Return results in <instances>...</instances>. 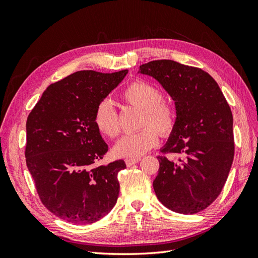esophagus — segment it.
Wrapping results in <instances>:
<instances>
[{"label":"esophagus","instance_id":"esophagus-1","mask_svg":"<svg viewBox=\"0 0 258 258\" xmlns=\"http://www.w3.org/2000/svg\"><path fill=\"white\" fill-rule=\"evenodd\" d=\"M141 161V157H134V158H126L125 160V163H126V165L127 166H132V165H134V164H136V163H139Z\"/></svg>","mask_w":258,"mask_h":258}]
</instances>
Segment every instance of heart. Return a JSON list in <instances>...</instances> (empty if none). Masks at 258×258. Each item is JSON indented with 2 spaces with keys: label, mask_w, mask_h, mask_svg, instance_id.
I'll return each mask as SVG.
<instances>
[{
  "label": "heart",
  "mask_w": 258,
  "mask_h": 258,
  "mask_svg": "<svg viewBox=\"0 0 258 258\" xmlns=\"http://www.w3.org/2000/svg\"><path fill=\"white\" fill-rule=\"evenodd\" d=\"M124 100L133 106L141 108V126H145L134 133L124 134L116 143L113 151L123 157H139L149 152L158 143V133L167 135L172 132L175 124L174 108L168 103L163 102L160 90L146 82H134L126 87L123 93ZM94 123L97 130L108 138L118 134L116 113L108 101L98 104L94 113Z\"/></svg>",
  "instance_id": "obj_1"
}]
</instances>
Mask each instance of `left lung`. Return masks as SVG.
Returning a JSON list of instances; mask_svg holds the SVG:
<instances>
[{
    "instance_id": "8db88e82",
    "label": "left lung",
    "mask_w": 258,
    "mask_h": 258,
    "mask_svg": "<svg viewBox=\"0 0 258 258\" xmlns=\"http://www.w3.org/2000/svg\"><path fill=\"white\" fill-rule=\"evenodd\" d=\"M172 97L176 109L174 127L157 156L160 169L153 182L158 201L168 210L195 214L217 199L234 158L233 114L220 86L201 69L172 59L140 67Z\"/></svg>"
}]
</instances>
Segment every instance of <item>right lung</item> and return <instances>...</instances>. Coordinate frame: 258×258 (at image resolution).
I'll return each instance as SVG.
<instances>
[{
	"label": "right lung",
	"instance_id": "add662e5",
	"mask_svg": "<svg viewBox=\"0 0 258 258\" xmlns=\"http://www.w3.org/2000/svg\"><path fill=\"white\" fill-rule=\"evenodd\" d=\"M79 71L51 84L26 120L25 157L37 194L54 215L95 223L116 204L123 160L96 166L108 150L94 113L127 74Z\"/></svg>",
	"mask_w": 258,
	"mask_h": 258
}]
</instances>
